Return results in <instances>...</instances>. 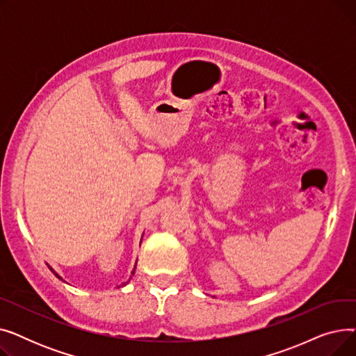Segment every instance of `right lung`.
Listing matches in <instances>:
<instances>
[{
  "label": "right lung",
  "instance_id": "add662e5",
  "mask_svg": "<svg viewBox=\"0 0 356 356\" xmlns=\"http://www.w3.org/2000/svg\"><path fill=\"white\" fill-rule=\"evenodd\" d=\"M49 268H50V267H49ZM50 270H51V271H53V273H54V275H56V277H58V278H60V275H59V274H58V273H56V271H54V270H53V268H50ZM134 271H136V267H134V270H133V274H134Z\"/></svg>",
  "mask_w": 356,
  "mask_h": 356
}]
</instances>
